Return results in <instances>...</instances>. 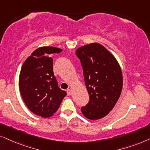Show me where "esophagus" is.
I'll list each match as a JSON object with an SVG mask.
<instances>
[{
  "label": "esophagus",
  "instance_id": "34e87169",
  "mask_svg": "<svg viewBox=\"0 0 150 150\" xmlns=\"http://www.w3.org/2000/svg\"><path fill=\"white\" fill-rule=\"evenodd\" d=\"M67 93L68 95H71V89H67Z\"/></svg>",
  "mask_w": 150,
  "mask_h": 150
}]
</instances>
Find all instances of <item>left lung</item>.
Wrapping results in <instances>:
<instances>
[{
  "label": "left lung",
  "mask_w": 150,
  "mask_h": 150,
  "mask_svg": "<svg viewBox=\"0 0 150 150\" xmlns=\"http://www.w3.org/2000/svg\"><path fill=\"white\" fill-rule=\"evenodd\" d=\"M82 66L85 84L90 100L81 108L91 120L104 117L115 106L123 87L120 66L115 57L100 44L92 43L77 49Z\"/></svg>",
  "instance_id": "left-lung-1"
}]
</instances>
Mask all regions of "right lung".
Instances as JSON below:
<instances>
[{
	"mask_svg": "<svg viewBox=\"0 0 150 150\" xmlns=\"http://www.w3.org/2000/svg\"><path fill=\"white\" fill-rule=\"evenodd\" d=\"M62 51L53 47H40L22 66L19 77L21 96L28 108L42 117L53 115L67 95L57 86L51 57Z\"/></svg>",
	"mask_w": 150,
	"mask_h": 150,
	"instance_id": "obj_1",
	"label": "right lung"
}]
</instances>
